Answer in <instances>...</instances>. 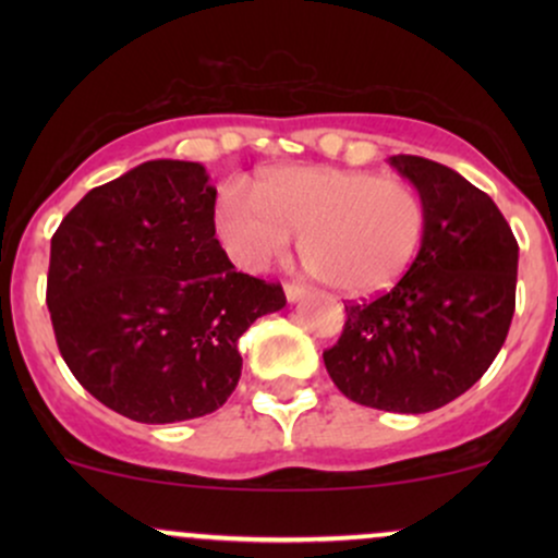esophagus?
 <instances>
[{
  "label": "esophagus",
  "instance_id": "34e87169",
  "mask_svg": "<svg viewBox=\"0 0 558 558\" xmlns=\"http://www.w3.org/2000/svg\"><path fill=\"white\" fill-rule=\"evenodd\" d=\"M306 286H299V283H286V299L288 301H299V299H304L306 296Z\"/></svg>",
  "mask_w": 558,
  "mask_h": 558
}]
</instances>
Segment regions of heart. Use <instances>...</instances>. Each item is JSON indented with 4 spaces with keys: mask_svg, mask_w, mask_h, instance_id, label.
Here are the masks:
<instances>
[{
    "mask_svg": "<svg viewBox=\"0 0 558 558\" xmlns=\"http://www.w3.org/2000/svg\"><path fill=\"white\" fill-rule=\"evenodd\" d=\"M425 198L403 178L369 170L286 168L265 175L246 196L228 185L215 226L243 270H265L291 246L336 291H386L412 267L425 235Z\"/></svg>",
    "mask_w": 558,
    "mask_h": 558,
    "instance_id": "b5f03b06",
    "label": "heart"
}]
</instances>
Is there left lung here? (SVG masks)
<instances>
[{
    "label": "left lung",
    "mask_w": 558,
    "mask_h": 558,
    "mask_svg": "<svg viewBox=\"0 0 558 558\" xmlns=\"http://www.w3.org/2000/svg\"><path fill=\"white\" fill-rule=\"evenodd\" d=\"M425 198V235L390 291L345 304L325 367L345 399L422 414L470 390L501 351L514 317L517 246L493 198L433 159H388Z\"/></svg>",
    "instance_id": "obj_1"
}]
</instances>
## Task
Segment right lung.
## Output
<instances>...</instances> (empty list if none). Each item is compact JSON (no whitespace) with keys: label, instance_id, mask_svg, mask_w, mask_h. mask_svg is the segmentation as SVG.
Masks as SVG:
<instances>
[{"label":"right lung","instance_id":"add662e5","mask_svg":"<svg viewBox=\"0 0 558 558\" xmlns=\"http://www.w3.org/2000/svg\"><path fill=\"white\" fill-rule=\"evenodd\" d=\"M198 162L151 159L96 185L52 235L47 306L75 380L146 425L215 412L239 386V338L286 306L215 239Z\"/></svg>","mask_w":558,"mask_h":558}]
</instances>
